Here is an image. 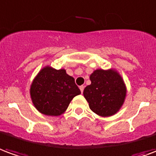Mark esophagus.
<instances>
[{
  "instance_id": "obj_1",
  "label": "esophagus",
  "mask_w": 156,
  "mask_h": 156,
  "mask_svg": "<svg viewBox=\"0 0 156 156\" xmlns=\"http://www.w3.org/2000/svg\"><path fill=\"white\" fill-rule=\"evenodd\" d=\"M84 88H85V87H84V86H80V91H81V92H83Z\"/></svg>"
}]
</instances>
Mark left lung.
Wrapping results in <instances>:
<instances>
[{"instance_id":"left-lung-1","label":"left lung","mask_w":156,"mask_h":156,"mask_svg":"<svg viewBox=\"0 0 156 156\" xmlns=\"http://www.w3.org/2000/svg\"><path fill=\"white\" fill-rule=\"evenodd\" d=\"M90 85L84 89V98L91 111L100 117L116 114L125 101L127 87L116 69L94 70L90 76Z\"/></svg>"}]
</instances>
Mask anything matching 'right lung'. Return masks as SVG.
Listing matches in <instances>:
<instances>
[{
	"mask_svg": "<svg viewBox=\"0 0 156 156\" xmlns=\"http://www.w3.org/2000/svg\"><path fill=\"white\" fill-rule=\"evenodd\" d=\"M80 90L75 79L65 69L43 67L30 86V98L37 111L44 115L59 116L69 107Z\"/></svg>",
	"mask_w": 156,
	"mask_h": 156,
	"instance_id": "add662e5",
	"label": "right lung"
}]
</instances>
